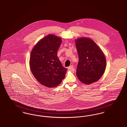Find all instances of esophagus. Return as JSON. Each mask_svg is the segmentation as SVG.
Listing matches in <instances>:
<instances>
[{"instance_id":"esophagus-1","label":"esophagus","mask_w":127,"mask_h":127,"mask_svg":"<svg viewBox=\"0 0 127 127\" xmlns=\"http://www.w3.org/2000/svg\"><path fill=\"white\" fill-rule=\"evenodd\" d=\"M68 70L69 71H74V69H73V65H70V66L68 68Z\"/></svg>"}]
</instances>
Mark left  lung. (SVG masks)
<instances>
[{
	"label": "left lung",
	"instance_id": "1",
	"mask_svg": "<svg viewBox=\"0 0 127 127\" xmlns=\"http://www.w3.org/2000/svg\"><path fill=\"white\" fill-rule=\"evenodd\" d=\"M79 62L76 75L81 82L90 85L99 80L104 73L106 57L98 45L90 38L75 40Z\"/></svg>",
	"mask_w": 127,
	"mask_h": 127
}]
</instances>
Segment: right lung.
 Wrapping results in <instances>:
<instances>
[{
    "instance_id": "add662e5",
    "label": "right lung",
    "mask_w": 127,
    "mask_h": 127,
    "mask_svg": "<svg viewBox=\"0 0 127 127\" xmlns=\"http://www.w3.org/2000/svg\"><path fill=\"white\" fill-rule=\"evenodd\" d=\"M62 41L60 38L48 35L35 45L31 52V71L37 80L44 86L56 87L65 76L67 70L63 66L57 56Z\"/></svg>"
}]
</instances>
